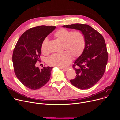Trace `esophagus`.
<instances>
[{
  "instance_id": "34e87169",
  "label": "esophagus",
  "mask_w": 120,
  "mask_h": 120,
  "mask_svg": "<svg viewBox=\"0 0 120 120\" xmlns=\"http://www.w3.org/2000/svg\"><path fill=\"white\" fill-rule=\"evenodd\" d=\"M61 69H62V70H63V71H68V69H69V68H60Z\"/></svg>"
}]
</instances>
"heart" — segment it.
<instances>
[{
  "label": "heart",
  "instance_id": "1",
  "mask_svg": "<svg viewBox=\"0 0 120 120\" xmlns=\"http://www.w3.org/2000/svg\"><path fill=\"white\" fill-rule=\"evenodd\" d=\"M54 36L59 41L63 42V50L60 53H54L48 58L47 64L49 66L64 68L70 63L72 56L77 58L83 53L86 46V40L84 34L80 31H74L65 28L57 30ZM48 39H44L41 45V51L44 54L49 53L48 48Z\"/></svg>",
  "mask_w": 120,
  "mask_h": 120
}]
</instances>
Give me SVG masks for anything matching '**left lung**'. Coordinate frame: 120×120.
Masks as SVG:
<instances>
[{"label":"left lung","instance_id":"obj_1","mask_svg":"<svg viewBox=\"0 0 120 120\" xmlns=\"http://www.w3.org/2000/svg\"><path fill=\"white\" fill-rule=\"evenodd\" d=\"M62 27L79 30L85 36L84 51L72 66L76 77L70 82L78 89H90L102 78L105 70L108 53L105 39L101 34L86 24H74Z\"/></svg>","mask_w":120,"mask_h":120}]
</instances>
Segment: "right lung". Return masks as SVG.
<instances>
[{"label": "right lung", "mask_w": 120, "mask_h": 120, "mask_svg": "<svg viewBox=\"0 0 120 120\" xmlns=\"http://www.w3.org/2000/svg\"><path fill=\"white\" fill-rule=\"evenodd\" d=\"M56 28L42 26L30 28L19 38L12 53V62L16 77L25 86L37 90L45 85L50 77L52 67L42 69L35 66L40 61L43 41Z\"/></svg>", "instance_id": "1"}]
</instances>
